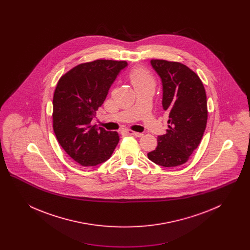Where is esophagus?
<instances>
[{
    "instance_id": "esophagus-1",
    "label": "esophagus",
    "mask_w": 250,
    "mask_h": 250,
    "mask_svg": "<svg viewBox=\"0 0 250 250\" xmlns=\"http://www.w3.org/2000/svg\"><path fill=\"white\" fill-rule=\"evenodd\" d=\"M126 132H127V134H129V135H131V136H135V137H138V138H140V137H143V133L135 132V131H132L130 130V129H127Z\"/></svg>"
}]
</instances>
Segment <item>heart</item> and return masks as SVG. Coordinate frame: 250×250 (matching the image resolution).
<instances>
[{
    "instance_id": "b5f03b06",
    "label": "heart",
    "mask_w": 250,
    "mask_h": 250,
    "mask_svg": "<svg viewBox=\"0 0 250 250\" xmlns=\"http://www.w3.org/2000/svg\"><path fill=\"white\" fill-rule=\"evenodd\" d=\"M129 80L134 87L143 85H154L155 81L153 77L143 68H136L129 74Z\"/></svg>"
}]
</instances>
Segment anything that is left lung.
I'll list each match as a JSON object with an SVG mask.
<instances>
[{
  "label": "left lung",
  "instance_id": "left-lung-1",
  "mask_svg": "<svg viewBox=\"0 0 250 250\" xmlns=\"http://www.w3.org/2000/svg\"><path fill=\"white\" fill-rule=\"evenodd\" d=\"M151 64L162 82V106L168 112V129L157 137L155 150L147 155L159 166H180L197 149L206 128L205 89L199 76L181 62L151 60Z\"/></svg>",
  "mask_w": 250,
  "mask_h": 250
}]
</instances>
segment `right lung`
Wrapping results in <instances>:
<instances>
[{
  "instance_id": "1",
  "label": "right lung",
  "mask_w": 250,
  "mask_h": 250,
  "mask_svg": "<svg viewBox=\"0 0 250 250\" xmlns=\"http://www.w3.org/2000/svg\"><path fill=\"white\" fill-rule=\"evenodd\" d=\"M125 61L95 60L65 73L53 95V130L65 153L82 166H96L111 156L117 132L97 128L91 122Z\"/></svg>"
}]
</instances>
